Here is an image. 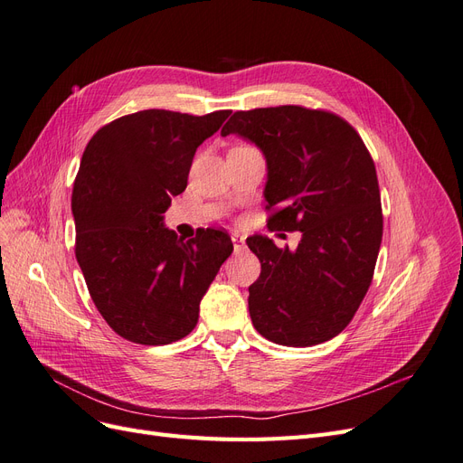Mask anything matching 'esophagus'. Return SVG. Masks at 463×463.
<instances>
[{
  "instance_id": "obj_1",
  "label": "esophagus",
  "mask_w": 463,
  "mask_h": 463,
  "mask_svg": "<svg viewBox=\"0 0 463 463\" xmlns=\"http://www.w3.org/2000/svg\"><path fill=\"white\" fill-rule=\"evenodd\" d=\"M232 241H233V250L237 253V250H243L245 249V240L241 235H237V233H233L232 235Z\"/></svg>"
}]
</instances>
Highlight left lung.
<instances>
[{
	"mask_svg": "<svg viewBox=\"0 0 463 463\" xmlns=\"http://www.w3.org/2000/svg\"><path fill=\"white\" fill-rule=\"evenodd\" d=\"M240 135L266 158L269 228L301 232L296 250L253 235L260 276L249 315L266 340L307 347L338 335L365 298L383 241L374 162L340 116L303 106L235 111L222 137Z\"/></svg>",
	"mask_w": 463,
	"mask_h": 463,
	"instance_id": "8db88e82",
	"label": "left lung"
}]
</instances>
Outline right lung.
<instances>
[{
  "label": "right lung",
  "mask_w": 463,
  "mask_h": 463,
  "mask_svg": "<svg viewBox=\"0 0 463 463\" xmlns=\"http://www.w3.org/2000/svg\"><path fill=\"white\" fill-rule=\"evenodd\" d=\"M232 114L143 109L98 129L75 177V257L90 298L121 338L164 345L197 326L199 305L233 243L201 230L185 241L164 228L197 148Z\"/></svg>",
  "instance_id": "obj_1"
}]
</instances>
